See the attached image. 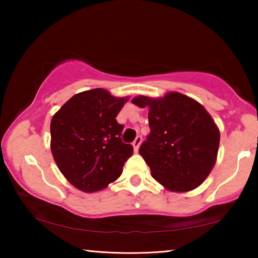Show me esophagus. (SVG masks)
<instances>
[{
  "instance_id": "1",
  "label": "esophagus",
  "mask_w": 258,
  "mask_h": 258,
  "mask_svg": "<svg viewBox=\"0 0 258 258\" xmlns=\"http://www.w3.org/2000/svg\"><path fill=\"white\" fill-rule=\"evenodd\" d=\"M141 142H142V137L141 135H138L137 139L133 141V148H134L135 152L139 150V147H140V145H141Z\"/></svg>"
}]
</instances>
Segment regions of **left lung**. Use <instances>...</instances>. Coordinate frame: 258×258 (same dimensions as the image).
I'll return each mask as SVG.
<instances>
[{"label":"left lung","instance_id":"left-lung-1","mask_svg":"<svg viewBox=\"0 0 258 258\" xmlns=\"http://www.w3.org/2000/svg\"><path fill=\"white\" fill-rule=\"evenodd\" d=\"M149 107L150 133L139 152L166 189L184 192L202 184L215 164L220 131L202 104L177 92L161 99L137 97Z\"/></svg>","mask_w":258,"mask_h":258}]
</instances>
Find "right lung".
I'll return each mask as SVG.
<instances>
[{"mask_svg":"<svg viewBox=\"0 0 258 258\" xmlns=\"http://www.w3.org/2000/svg\"><path fill=\"white\" fill-rule=\"evenodd\" d=\"M127 99L103 89L85 91L69 99L52 118V155L77 189H104L120 176L133 155V146L121 141L124 125L116 120Z\"/></svg>","mask_w":258,"mask_h":258,"instance_id":"obj_1","label":"right lung"}]
</instances>
